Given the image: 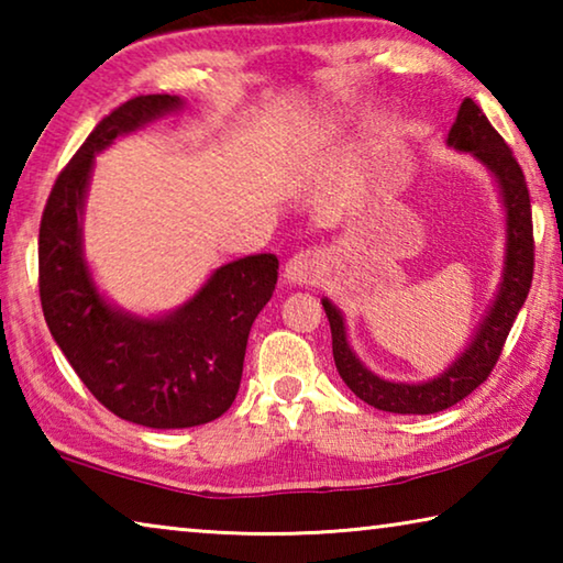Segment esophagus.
I'll use <instances>...</instances> for the list:
<instances>
[{
    "instance_id": "34e87169",
    "label": "esophagus",
    "mask_w": 563,
    "mask_h": 563,
    "mask_svg": "<svg viewBox=\"0 0 563 563\" xmlns=\"http://www.w3.org/2000/svg\"><path fill=\"white\" fill-rule=\"evenodd\" d=\"M320 265H322L320 251H310L308 247V251L295 253L292 258L285 263L283 278L290 285H308L320 273Z\"/></svg>"
}]
</instances>
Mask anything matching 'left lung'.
Returning <instances> with one entry per match:
<instances>
[{
	"label": "left lung",
	"mask_w": 563,
	"mask_h": 563,
	"mask_svg": "<svg viewBox=\"0 0 563 563\" xmlns=\"http://www.w3.org/2000/svg\"><path fill=\"white\" fill-rule=\"evenodd\" d=\"M446 146L472 154L482 166H487L494 180H497L504 213H507V245H504L499 290L462 355L444 373L427 379V383H393V379L377 377L352 352L345 318H342L338 305L322 298V308H325L332 332V357H335L340 377L345 379V385L362 402L383 409V412L434 415L472 395L492 375L514 320H517L531 288V201L527 178H523L511 148L504 144V139L494 131L489 119L484 117V111L472 99H464L460 111H456L450 136H446Z\"/></svg>",
	"instance_id": "obj_1"
}]
</instances>
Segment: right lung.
I'll use <instances>...</instances> for the list:
<instances>
[{
    "label": "right lung",
    "mask_w": 563,
    "mask_h": 563,
    "mask_svg": "<svg viewBox=\"0 0 563 563\" xmlns=\"http://www.w3.org/2000/svg\"><path fill=\"white\" fill-rule=\"evenodd\" d=\"M180 109V97L148 93L101 119L56 178L40 225V298L52 338L103 407L151 430L213 422L233 405L251 325L278 283V258L258 253L216 268L194 298L158 318L133 316L99 292L84 255L93 161L119 136Z\"/></svg>",
    "instance_id": "add662e5"
}]
</instances>
